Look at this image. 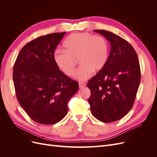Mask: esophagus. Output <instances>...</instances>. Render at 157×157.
<instances>
[{"mask_svg":"<svg viewBox=\"0 0 157 157\" xmlns=\"http://www.w3.org/2000/svg\"><path fill=\"white\" fill-rule=\"evenodd\" d=\"M86 86V84L83 83V82H79V88H82Z\"/></svg>","mask_w":157,"mask_h":157,"instance_id":"esophagus-1","label":"esophagus"}]
</instances>
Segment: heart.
Masks as SVG:
<instances>
[{"label":"heart","instance_id":"1","mask_svg":"<svg viewBox=\"0 0 157 157\" xmlns=\"http://www.w3.org/2000/svg\"><path fill=\"white\" fill-rule=\"evenodd\" d=\"M63 51L56 50L54 61L58 68L69 77L76 74L77 60L81 65L77 77L85 80L105 66L108 58V45L103 37L90 33H75L69 35L63 43Z\"/></svg>","mask_w":157,"mask_h":157}]
</instances>
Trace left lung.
<instances>
[{"label": "left lung", "mask_w": 157, "mask_h": 157, "mask_svg": "<svg viewBox=\"0 0 157 157\" xmlns=\"http://www.w3.org/2000/svg\"><path fill=\"white\" fill-rule=\"evenodd\" d=\"M111 44L107 62L90 79L88 99L93 116L103 122L120 120L133 107L141 80L137 53L124 39L105 30H94Z\"/></svg>", "instance_id": "obj_1"}]
</instances>
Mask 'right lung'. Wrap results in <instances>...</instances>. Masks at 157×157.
<instances>
[{
    "label": "right lung",
    "instance_id": "add662e5",
    "mask_svg": "<svg viewBox=\"0 0 157 157\" xmlns=\"http://www.w3.org/2000/svg\"><path fill=\"white\" fill-rule=\"evenodd\" d=\"M65 34L51 33L28 42L13 65L18 102L33 121L41 124H54L63 119L69 99L78 90V83L61 72L53 58Z\"/></svg>",
    "mask_w": 157,
    "mask_h": 157
}]
</instances>
